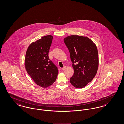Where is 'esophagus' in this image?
Segmentation results:
<instances>
[{
  "mask_svg": "<svg viewBox=\"0 0 124 124\" xmlns=\"http://www.w3.org/2000/svg\"><path fill=\"white\" fill-rule=\"evenodd\" d=\"M66 68V66H64L62 68V69L63 70H65V69Z\"/></svg>",
  "mask_w": 124,
  "mask_h": 124,
  "instance_id": "1",
  "label": "esophagus"
}]
</instances>
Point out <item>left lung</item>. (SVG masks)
I'll return each instance as SVG.
<instances>
[{"instance_id": "obj_1", "label": "left lung", "mask_w": 124, "mask_h": 124, "mask_svg": "<svg viewBox=\"0 0 124 124\" xmlns=\"http://www.w3.org/2000/svg\"><path fill=\"white\" fill-rule=\"evenodd\" d=\"M64 41L70 52L74 71L70 82L77 88H83L92 81L97 72V46L87 37L71 35L65 38Z\"/></svg>"}]
</instances>
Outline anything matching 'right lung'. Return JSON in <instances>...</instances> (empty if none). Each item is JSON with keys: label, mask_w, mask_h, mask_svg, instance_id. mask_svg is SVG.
I'll list each match as a JSON object with an SVG mask.
<instances>
[{"label": "right lung", "mask_w": 124, "mask_h": 124, "mask_svg": "<svg viewBox=\"0 0 124 124\" xmlns=\"http://www.w3.org/2000/svg\"><path fill=\"white\" fill-rule=\"evenodd\" d=\"M53 36L47 35L31 43L27 49L25 59L27 72L39 86L47 88L57 79L58 68L49 60L48 52Z\"/></svg>", "instance_id": "1"}]
</instances>
